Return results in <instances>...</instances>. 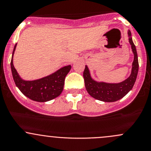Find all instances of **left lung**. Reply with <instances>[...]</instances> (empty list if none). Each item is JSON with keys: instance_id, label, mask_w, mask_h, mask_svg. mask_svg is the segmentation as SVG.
I'll list each match as a JSON object with an SVG mask.
<instances>
[{"instance_id": "8db88e82", "label": "left lung", "mask_w": 151, "mask_h": 151, "mask_svg": "<svg viewBox=\"0 0 151 151\" xmlns=\"http://www.w3.org/2000/svg\"><path fill=\"white\" fill-rule=\"evenodd\" d=\"M129 41L131 45L134 54V61L132 63L131 75L127 79L119 83H109L104 82H97L91 78L88 67L85 66L83 71L85 87L87 92L94 99L103 102H116L123 98L132 88L136 81L137 76L139 63H138L137 54L136 47L132 39V34L130 30L128 31Z\"/></svg>"}]
</instances>
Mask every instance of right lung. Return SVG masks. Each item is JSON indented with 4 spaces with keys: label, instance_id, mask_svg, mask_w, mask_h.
<instances>
[{
    "label": "right lung",
    "instance_id": "1",
    "mask_svg": "<svg viewBox=\"0 0 151 151\" xmlns=\"http://www.w3.org/2000/svg\"><path fill=\"white\" fill-rule=\"evenodd\" d=\"M17 44L12 53L11 68L15 84L24 95L32 100L44 102L52 100L60 95L63 90L65 78L71 66L68 65L60 68L57 72L46 77L35 81H24L19 77L13 64V55Z\"/></svg>",
    "mask_w": 151,
    "mask_h": 151
}]
</instances>
